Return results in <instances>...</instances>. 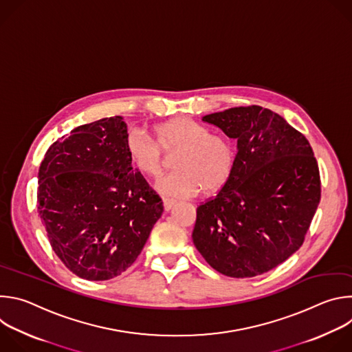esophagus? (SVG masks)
Instances as JSON below:
<instances>
[{"mask_svg":"<svg viewBox=\"0 0 352 352\" xmlns=\"http://www.w3.org/2000/svg\"><path fill=\"white\" fill-rule=\"evenodd\" d=\"M163 205H164V209L168 212V210H171L174 208L175 200H173V199H163Z\"/></svg>","mask_w":352,"mask_h":352,"instance_id":"1","label":"esophagus"}]
</instances>
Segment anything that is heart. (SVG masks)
Listing matches in <instances>:
<instances>
[{
    "label": "heart",
    "mask_w": 352,
    "mask_h": 352,
    "mask_svg": "<svg viewBox=\"0 0 352 352\" xmlns=\"http://www.w3.org/2000/svg\"><path fill=\"white\" fill-rule=\"evenodd\" d=\"M157 140L142 129L132 128L125 136L131 163L144 175L157 177L164 167L163 150L173 152L175 171L163 175L156 189L168 197H190L200 188L205 193L220 190L231 177L235 152L231 142L188 117L170 120L156 129Z\"/></svg>",
    "instance_id": "b5f03b06"
}]
</instances>
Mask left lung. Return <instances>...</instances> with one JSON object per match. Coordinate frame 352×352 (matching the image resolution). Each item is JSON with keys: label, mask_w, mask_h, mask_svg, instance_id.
<instances>
[{"label": "left lung", "mask_w": 352, "mask_h": 352, "mask_svg": "<svg viewBox=\"0 0 352 352\" xmlns=\"http://www.w3.org/2000/svg\"><path fill=\"white\" fill-rule=\"evenodd\" d=\"M238 153L227 184L196 210L192 239L219 273L263 274L300 248L320 202V177L307 138L272 110L234 107L202 117Z\"/></svg>", "instance_id": "obj_1"}]
</instances>
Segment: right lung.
<instances>
[{"mask_svg":"<svg viewBox=\"0 0 352 352\" xmlns=\"http://www.w3.org/2000/svg\"><path fill=\"white\" fill-rule=\"evenodd\" d=\"M121 117L54 142L38 170L37 209L56 255L78 277L110 280L138 259L163 202L132 167Z\"/></svg>","mask_w":352,"mask_h":352,"instance_id":"obj_1","label":"right lung"}]
</instances>
